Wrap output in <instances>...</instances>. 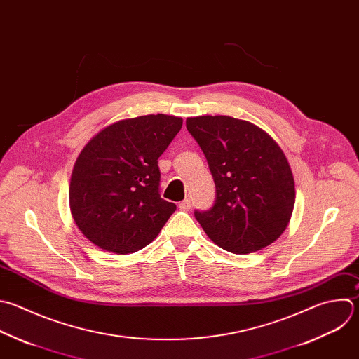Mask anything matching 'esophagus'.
<instances>
[{
  "mask_svg": "<svg viewBox=\"0 0 359 359\" xmlns=\"http://www.w3.org/2000/svg\"><path fill=\"white\" fill-rule=\"evenodd\" d=\"M190 207H191V200H190V198H184V200L180 201V204H179V208L183 210V211H189Z\"/></svg>",
  "mask_w": 359,
  "mask_h": 359,
  "instance_id": "1",
  "label": "esophagus"
}]
</instances>
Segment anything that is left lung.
<instances>
[{
  "instance_id": "8db88e82",
  "label": "left lung",
  "mask_w": 359,
  "mask_h": 359,
  "mask_svg": "<svg viewBox=\"0 0 359 359\" xmlns=\"http://www.w3.org/2000/svg\"><path fill=\"white\" fill-rule=\"evenodd\" d=\"M215 184L211 208L194 211L205 233L225 251L251 254L286 229L294 180L279 145L257 126L226 115L187 118Z\"/></svg>"
}]
</instances>
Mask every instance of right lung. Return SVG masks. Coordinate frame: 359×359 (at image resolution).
I'll return each instance as SVG.
<instances>
[{
    "label": "right lung",
    "mask_w": 359,
    "mask_h": 359,
    "mask_svg": "<svg viewBox=\"0 0 359 359\" xmlns=\"http://www.w3.org/2000/svg\"><path fill=\"white\" fill-rule=\"evenodd\" d=\"M183 124L158 114L123 119L98 133L72 173V215L104 251L133 254L151 244L176 204L161 197L159 156Z\"/></svg>",
    "instance_id": "1"
}]
</instances>
